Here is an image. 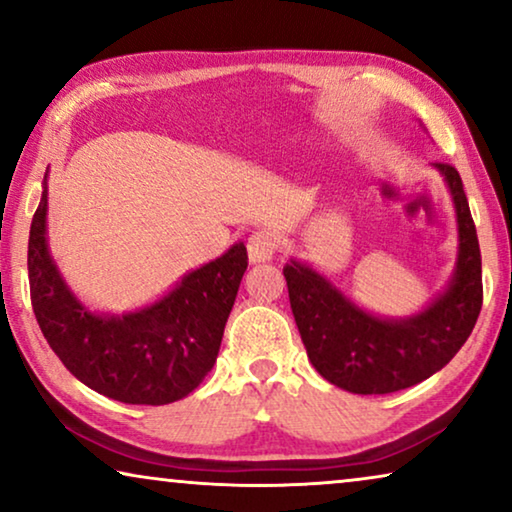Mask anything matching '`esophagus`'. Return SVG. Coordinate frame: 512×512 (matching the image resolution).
Instances as JSON below:
<instances>
[{
    "label": "esophagus",
    "instance_id": "esophagus-1",
    "mask_svg": "<svg viewBox=\"0 0 512 512\" xmlns=\"http://www.w3.org/2000/svg\"><path fill=\"white\" fill-rule=\"evenodd\" d=\"M249 261L251 263H268L272 261L277 251V240L275 235L268 233V230H261V233H254L247 242Z\"/></svg>",
    "mask_w": 512,
    "mask_h": 512
}]
</instances>
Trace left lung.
Here are the masks:
<instances>
[{
	"label": "left lung",
	"mask_w": 512,
	"mask_h": 512,
	"mask_svg": "<svg viewBox=\"0 0 512 512\" xmlns=\"http://www.w3.org/2000/svg\"><path fill=\"white\" fill-rule=\"evenodd\" d=\"M443 174L457 212L459 254L452 282L422 312L405 319L375 317L310 265H284L296 326L317 373L352 394H391L415 387L452 361L471 335L482 307V258L459 172Z\"/></svg>",
	"instance_id": "obj_1"
}]
</instances>
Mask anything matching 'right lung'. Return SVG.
<instances>
[{
  "instance_id": "obj_1",
  "label": "right lung",
  "mask_w": 512,
  "mask_h": 512,
  "mask_svg": "<svg viewBox=\"0 0 512 512\" xmlns=\"http://www.w3.org/2000/svg\"><path fill=\"white\" fill-rule=\"evenodd\" d=\"M34 212L27 244L30 296L48 345L76 380L130 405H167L191 394L219 356L223 328L247 270V247L188 272L174 289L142 310L90 312L69 291L46 240L48 191Z\"/></svg>"
}]
</instances>
